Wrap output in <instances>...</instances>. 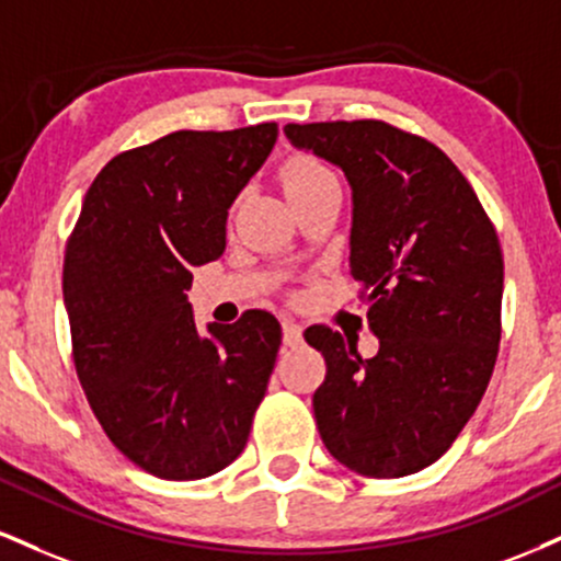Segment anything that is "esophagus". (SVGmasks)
<instances>
[{
  "instance_id": "34e87169",
  "label": "esophagus",
  "mask_w": 561,
  "mask_h": 561,
  "mask_svg": "<svg viewBox=\"0 0 561 561\" xmlns=\"http://www.w3.org/2000/svg\"><path fill=\"white\" fill-rule=\"evenodd\" d=\"M282 340H285V347H298L302 342V329L293 319L282 321Z\"/></svg>"
}]
</instances>
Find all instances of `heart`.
I'll use <instances>...</instances> for the list:
<instances>
[{"mask_svg": "<svg viewBox=\"0 0 561 561\" xmlns=\"http://www.w3.org/2000/svg\"><path fill=\"white\" fill-rule=\"evenodd\" d=\"M279 182L285 187L287 198L295 204H300L302 198L313 195L321 187L336 185L334 172L319 157H310V153H295L289 157L279 170Z\"/></svg>", "mask_w": 561, "mask_h": 561, "instance_id": "obj_1", "label": "heart"}]
</instances>
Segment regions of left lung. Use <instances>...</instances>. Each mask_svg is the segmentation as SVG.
Returning <instances> with one entry per match:
<instances>
[{
	"instance_id": "1",
	"label": "left lung",
	"mask_w": 561,
	"mask_h": 561,
	"mask_svg": "<svg viewBox=\"0 0 561 561\" xmlns=\"http://www.w3.org/2000/svg\"><path fill=\"white\" fill-rule=\"evenodd\" d=\"M353 185L350 274L363 285L379 353L316 323L327 360L313 394L334 460L368 478L428 468L476 413L502 340L504 259L494 221L465 174L423 135L381 119L287 125Z\"/></svg>"
}]
</instances>
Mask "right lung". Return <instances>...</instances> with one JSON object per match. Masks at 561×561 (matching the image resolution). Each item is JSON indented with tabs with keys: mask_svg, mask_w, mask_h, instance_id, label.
<instances>
[{
	"mask_svg": "<svg viewBox=\"0 0 561 561\" xmlns=\"http://www.w3.org/2000/svg\"><path fill=\"white\" fill-rule=\"evenodd\" d=\"M276 123L178 130L106 161L65 251L72 363L93 415L127 460L167 481L219 473L245 449L279 321L195 329L193 266L225 251L227 208L266 161Z\"/></svg>",
	"mask_w": 561,
	"mask_h": 561,
	"instance_id": "obj_1",
	"label": "right lung"
}]
</instances>
